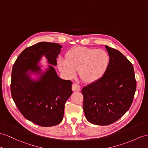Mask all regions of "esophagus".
<instances>
[{
    "mask_svg": "<svg viewBox=\"0 0 148 148\" xmlns=\"http://www.w3.org/2000/svg\"><path fill=\"white\" fill-rule=\"evenodd\" d=\"M72 90L73 92H78L80 90V86L78 84H73L72 85Z\"/></svg>",
    "mask_w": 148,
    "mask_h": 148,
    "instance_id": "1",
    "label": "esophagus"
}]
</instances>
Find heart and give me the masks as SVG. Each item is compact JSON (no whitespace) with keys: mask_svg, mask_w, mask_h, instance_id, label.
<instances>
[{"mask_svg":"<svg viewBox=\"0 0 148 148\" xmlns=\"http://www.w3.org/2000/svg\"><path fill=\"white\" fill-rule=\"evenodd\" d=\"M109 64V56L103 49L78 46L66 54V58H60L58 66L67 78H73L78 70L79 76L86 83L97 81L105 74Z\"/></svg>","mask_w":148,"mask_h":148,"instance_id":"heart-1","label":"heart"}]
</instances>
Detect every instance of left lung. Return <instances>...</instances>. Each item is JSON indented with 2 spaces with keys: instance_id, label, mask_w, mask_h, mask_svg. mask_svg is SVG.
Returning <instances> with one entry per match:
<instances>
[{
  "instance_id": "left-lung-1",
  "label": "left lung",
  "mask_w": 148,
  "mask_h": 148,
  "mask_svg": "<svg viewBox=\"0 0 148 148\" xmlns=\"http://www.w3.org/2000/svg\"><path fill=\"white\" fill-rule=\"evenodd\" d=\"M106 48L110 59L105 74L82 90L86 119L100 125L119 119L130 108L136 89L132 63L118 50Z\"/></svg>"
}]
</instances>
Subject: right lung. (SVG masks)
Segmentation results:
<instances>
[{
  "mask_svg": "<svg viewBox=\"0 0 148 148\" xmlns=\"http://www.w3.org/2000/svg\"><path fill=\"white\" fill-rule=\"evenodd\" d=\"M62 46L55 42H40L25 49L14 63L10 91L17 109L27 120L42 127L60 124L64 116V104L72 94L70 80H63L53 66L42 72L37 65L42 56L52 65ZM38 74V80L30 75Z\"/></svg>",
  "mask_w": 148,
  "mask_h": 148,
  "instance_id": "add662e5",
  "label": "right lung"
}]
</instances>
